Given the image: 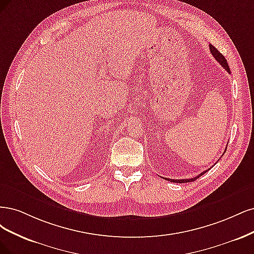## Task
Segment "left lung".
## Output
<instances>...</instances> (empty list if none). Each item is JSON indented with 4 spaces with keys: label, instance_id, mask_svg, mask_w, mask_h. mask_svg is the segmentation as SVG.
Segmentation results:
<instances>
[{
    "label": "left lung",
    "instance_id": "1",
    "mask_svg": "<svg viewBox=\"0 0 254 254\" xmlns=\"http://www.w3.org/2000/svg\"><path fill=\"white\" fill-rule=\"evenodd\" d=\"M210 52H211V54L213 55V57L215 58V60L222 65V66L227 70V71H229V72H231L230 71V68H229V65H228V63H227V60H226V58L225 57L220 54L219 52H218V50H216V48L212 45V44H210ZM206 172H208V170H206L204 172H201L200 174H198L197 176L196 177H193V178H189V179H169V178H166L167 181H169V182H173V183H178V184H184V183H191V182H194V181H196V179H197L198 177H200L201 175H203L204 173H206Z\"/></svg>",
    "mask_w": 254,
    "mask_h": 254
}]
</instances>
